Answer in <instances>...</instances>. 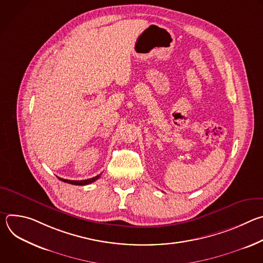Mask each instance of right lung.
I'll use <instances>...</instances> for the list:
<instances>
[{
	"label": "right lung",
	"mask_w": 263,
	"mask_h": 263,
	"mask_svg": "<svg viewBox=\"0 0 263 263\" xmlns=\"http://www.w3.org/2000/svg\"><path fill=\"white\" fill-rule=\"evenodd\" d=\"M101 175H98L93 178H90V179H87V180H80V181H76V180H66V179H62V178H59V180L65 182V183H69V184H72V185H87V184H90L92 182H95L96 180H98L100 178Z\"/></svg>",
	"instance_id": "obj_1"
}]
</instances>
